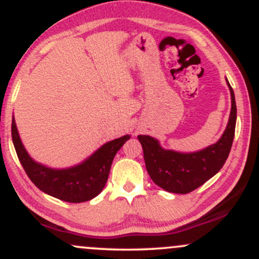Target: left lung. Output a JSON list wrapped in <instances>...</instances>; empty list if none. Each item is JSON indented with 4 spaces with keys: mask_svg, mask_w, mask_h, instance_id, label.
I'll return each mask as SVG.
<instances>
[{
    "mask_svg": "<svg viewBox=\"0 0 259 259\" xmlns=\"http://www.w3.org/2000/svg\"><path fill=\"white\" fill-rule=\"evenodd\" d=\"M231 95V111L222 138L197 152L183 153L160 147L158 140L148 135H139L144 150L145 164L153 183L173 194H189L203 185L221 170L231 150L236 125L235 95L227 80Z\"/></svg>",
    "mask_w": 259,
    "mask_h": 259,
    "instance_id": "8db88e82",
    "label": "left lung"
}]
</instances>
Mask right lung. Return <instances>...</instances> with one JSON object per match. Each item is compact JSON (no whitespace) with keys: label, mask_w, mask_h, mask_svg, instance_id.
<instances>
[{"label":"right lung","mask_w":259,"mask_h":259,"mask_svg":"<svg viewBox=\"0 0 259 259\" xmlns=\"http://www.w3.org/2000/svg\"><path fill=\"white\" fill-rule=\"evenodd\" d=\"M129 139L130 135H124L107 142L78 165L52 169L29 156L19 138L14 117L12 118V140L29 179L45 194L70 203L90 201L102 191L108 180L113 158Z\"/></svg>","instance_id":"1"}]
</instances>
